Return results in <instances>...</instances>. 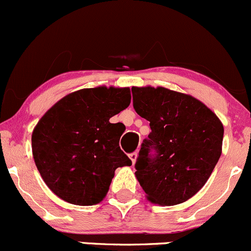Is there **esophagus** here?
<instances>
[{"mask_svg": "<svg viewBox=\"0 0 251 251\" xmlns=\"http://www.w3.org/2000/svg\"><path fill=\"white\" fill-rule=\"evenodd\" d=\"M128 156H130L131 161H132V163H133V165H134V162H136L137 157H138V152H137V151H134V152H131V154L128 155Z\"/></svg>", "mask_w": 251, "mask_h": 251, "instance_id": "obj_1", "label": "esophagus"}]
</instances>
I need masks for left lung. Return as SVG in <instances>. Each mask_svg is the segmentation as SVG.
<instances>
[{
	"mask_svg": "<svg viewBox=\"0 0 251 251\" xmlns=\"http://www.w3.org/2000/svg\"><path fill=\"white\" fill-rule=\"evenodd\" d=\"M133 108L150 121L136 176L150 202L174 205L202 189L218 163L224 126L201 101L166 88H132Z\"/></svg>",
	"mask_w": 251,
	"mask_h": 251,
	"instance_id": "left-lung-1",
	"label": "left lung"
}]
</instances>
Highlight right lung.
I'll list each match as a JSON object with an SVG mask.
<instances>
[{"label":"right lung","mask_w":251,"mask_h":251,"mask_svg":"<svg viewBox=\"0 0 251 251\" xmlns=\"http://www.w3.org/2000/svg\"><path fill=\"white\" fill-rule=\"evenodd\" d=\"M128 88L81 89L41 118L32 154L44 183L63 201L94 205L107 195L118 167L132 161L120 149V125L109 119L128 107Z\"/></svg>","instance_id":"obj_1"}]
</instances>
